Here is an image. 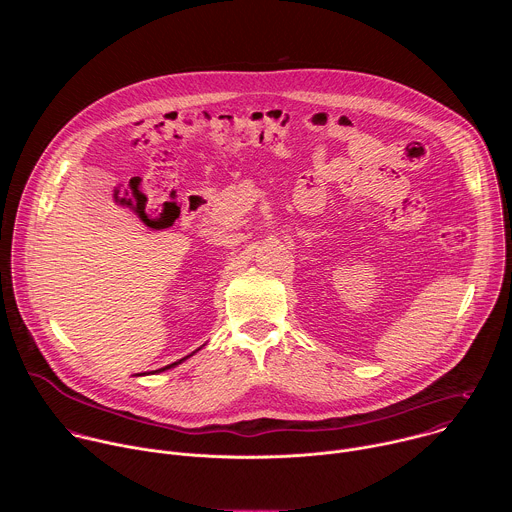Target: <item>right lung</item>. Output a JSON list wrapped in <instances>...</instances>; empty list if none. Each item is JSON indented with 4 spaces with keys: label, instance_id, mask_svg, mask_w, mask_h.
I'll use <instances>...</instances> for the list:
<instances>
[{
    "label": "right lung",
    "instance_id": "1",
    "mask_svg": "<svg viewBox=\"0 0 512 512\" xmlns=\"http://www.w3.org/2000/svg\"><path fill=\"white\" fill-rule=\"evenodd\" d=\"M188 356H192V354H188ZM188 356H184V358H180V360H176V362H172V364H168V367H164V369H158V371H152V375L154 373H162V371H168V369H174L176 367V364H180V362H184ZM141 375H145V373H141Z\"/></svg>",
    "mask_w": 512,
    "mask_h": 512
}]
</instances>
